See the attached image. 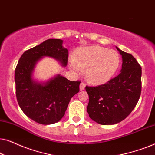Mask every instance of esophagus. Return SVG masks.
<instances>
[{
    "label": "esophagus",
    "mask_w": 155,
    "mask_h": 155,
    "mask_svg": "<svg viewBox=\"0 0 155 155\" xmlns=\"http://www.w3.org/2000/svg\"><path fill=\"white\" fill-rule=\"evenodd\" d=\"M85 84L84 83V82H81L80 84V90H84V88H85Z\"/></svg>",
    "instance_id": "obj_1"
}]
</instances>
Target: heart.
I'll list each match as a JSON object with an SVG mask.
<instances>
[{
  "label": "heart",
  "mask_w": 155,
  "mask_h": 155,
  "mask_svg": "<svg viewBox=\"0 0 155 155\" xmlns=\"http://www.w3.org/2000/svg\"><path fill=\"white\" fill-rule=\"evenodd\" d=\"M120 65L119 55L116 51L92 46L78 50L69 61L71 71L80 73L85 70V78L90 83L102 84L115 75Z\"/></svg>",
  "instance_id": "obj_1"
}]
</instances>
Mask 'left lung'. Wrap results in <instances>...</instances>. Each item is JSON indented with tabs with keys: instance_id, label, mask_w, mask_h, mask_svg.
I'll use <instances>...</instances> for the list:
<instances>
[{
	"instance_id": "obj_1",
	"label": "left lung",
	"mask_w": 155,
	"mask_h": 155,
	"mask_svg": "<svg viewBox=\"0 0 155 155\" xmlns=\"http://www.w3.org/2000/svg\"><path fill=\"white\" fill-rule=\"evenodd\" d=\"M116 47L122 57L119 75L104 84L85 87L89 95V116L101 125H114L124 120L140 96V65L132 55Z\"/></svg>"
}]
</instances>
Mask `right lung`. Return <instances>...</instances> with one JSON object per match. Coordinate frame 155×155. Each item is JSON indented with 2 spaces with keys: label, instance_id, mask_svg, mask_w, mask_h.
Masks as SVG:
<instances>
[{
  "label": "right lung",
  "instance_id": "add662e5",
  "mask_svg": "<svg viewBox=\"0 0 155 155\" xmlns=\"http://www.w3.org/2000/svg\"><path fill=\"white\" fill-rule=\"evenodd\" d=\"M63 41L49 39L26 51L15 71L19 106L25 115L38 124L58 122L65 115L71 99L80 90V81H71L60 74L44 82L34 78L36 65L44 57H51L66 66L68 51L63 46Z\"/></svg>",
  "mask_w": 155,
  "mask_h": 155
}]
</instances>
